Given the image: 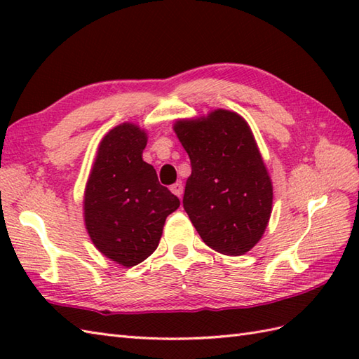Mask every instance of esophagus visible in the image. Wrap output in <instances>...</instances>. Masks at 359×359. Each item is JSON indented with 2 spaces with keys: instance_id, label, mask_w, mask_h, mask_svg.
Instances as JSON below:
<instances>
[{
  "instance_id": "34e87169",
  "label": "esophagus",
  "mask_w": 359,
  "mask_h": 359,
  "mask_svg": "<svg viewBox=\"0 0 359 359\" xmlns=\"http://www.w3.org/2000/svg\"><path fill=\"white\" fill-rule=\"evenodd\" d=\"M171 191L177 197H182V194H184V185H182V182H175L174 185H171Z\"/></svg>"
}]
</instances>
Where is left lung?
I'll list each match as a JSON object with an SVG mask.
<instances>
[{"label": "left lung", "instance_id": "8db88e82", "mask_svg": "<svg viewBox=\"0 0 359 359\" xmlns=\"http://www.w3.org/2000/svg\"><path fill=\"white\" fill-rule=\"evenodd\" d=\"M191 160L184 208L212 250L241 256L261 241L270 220L273 185L248 123L216 109L174 123Z\"/></svg>", "mask_w": 359, "mask_h": 359}]
</instances>
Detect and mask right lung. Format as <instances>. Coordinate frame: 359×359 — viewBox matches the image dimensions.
<instances>
[{"instance_id": "1", "label": "right lung", "mask_w": 359, "mask_h": 359, "mask_svg": "<svg viewBox=\"0 0 359 359\" xmlns=\"http://www.w3.org/2000/svg\"><path fill=\"white\" fill-rule=\"evenodd\" d=\"M147 142L134 123L111 129L98 147L83 201L95 248L128 269L154 253L166 217L180 205L142 158Z\"/></svg>"}]
</instances>
